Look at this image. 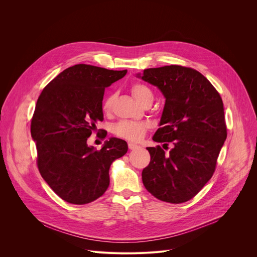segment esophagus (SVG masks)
<instances>
[{
    "mask_svg": "<svg viewBox=\"0 0 257 257\" xmlns=\"http://www.w3.org/2000/svg\"><path fill=\"white\" fill-rule=\"evenodd\" d=\"M128 148L130 150H136V149H140V146L137 145V144H133V143H129L128 144Z\"/></svg>",
    "mask_w": 257,
    "mask_h": 257,
    "instance_id": "1",
    "label": "esophagus"
}]
</instances>
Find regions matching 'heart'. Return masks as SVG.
I'll use <instances>...</instances> for the list:
<instances>
[{"label":"heart","mask_w":257,"mask_h":257,"mask_svg":"<svg viewBox=\"0 0 257 257\" xmlns=\"http://www.w3.org/2000/svg\"><path fill=\"white\" fill-rule=\"evenodd\" d=\"M131 92L140 104L146 101L153 100V92L147 85L143 83H134L131 86ZM114 96L108 94L105 97L102 103V109L104 112H110L112 108ZM148 124L144 121H133V120H120L114 126V132L117 137L123 138L129 141H139L143 138Z\"/></svg>","instance_id":"obj_1"}]
</instances>
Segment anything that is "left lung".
<instances>
[{
	"label": "left lung",
	"instance_id": "1",
	"mask_svg": "<svg viewBox=\"0 0 257 257\" xmlns=\"http://www.w3.org/2000/svg\"><path fill=\"white\" fill-rule=\"evenodd\" d=\"M163 92L166 103L153 141L173 144L168 154L149 147L151 160L143 170L147 191L155 198L179 204L194 198L212 177L227 138L220 93L198 71L166 65L138 74Z\"/></svg>",
	"mask_w": 257,
	"mask_h": 257
}]
</instances>
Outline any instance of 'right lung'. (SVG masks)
<instances>
[{"label": "right lung", "instance_id": "right-lung-1", "mask_svg": "<svg viewBox=\"0 0 257 257\" xmlns=\"http://www.w3.org/2000/svg\"><path fill=\"white\" fill-rule=\"evenodd\" d=\"M127 70L112 71L76 64L43 89L31 120L40 175L62 200L82 205L97 200L109 186V168L128 151L125 141L110 138L101 150L87 145L103 120L105 88Z\"/></svg>", "mask_w": 257, "mask_h": 257}]
</instances>
